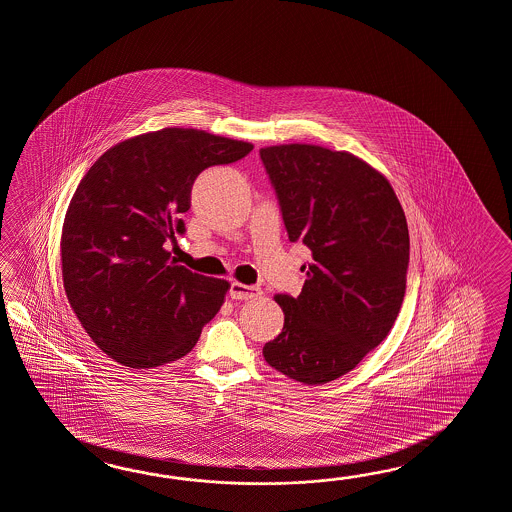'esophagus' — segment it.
Wrapping results in <instances>:
<instances>
[{
	"mask_svg": "<svg viewBox=\"0 0 512 512\" xmlns=\"http://www.w3.org/2000/svg\"><path fill=\"white\" fill-rule=\"evenodd\" d=\"M231 298L233 300L248 301L261 296V288L248 287V285H242V283H231V290H229Z\"/></svg>",
	"mask_w": 512,
	"mask_h": 512,
	"instance_id": "34e87169",
	"label": "esophagus"
}]
</instances>
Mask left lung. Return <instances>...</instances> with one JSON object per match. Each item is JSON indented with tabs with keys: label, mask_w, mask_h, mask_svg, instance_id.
Listing matches in <instances>:
<instances>
[{
	"label": "left lung",
	"mask_w": 512,
	"mask_h": 512,
	"mask_svg": "<svg viewBox=\"0 0 512 512\" xmlns=\"http://www.w3.org/2000/svg\"><path fill=\"white\" fill-rule=\"evenodd\" d=\"M288 240L312 253L300 296L277 294L283 331L262 355L303 385L348 374L398 318L409 268L405 212L387 179L346 151L262 148Z\"/></svg>",
	"instance_id": "8db88e82"
}]
</instances>
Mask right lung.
<instances>
[{"label": "right lung", "mask_w": 512, "mask_h": 512, "mask_svg": "<svg viewBox=\"0 0 512 512\" xmlns=\"http://www.w3.org/2000/svg\"><path fill=\"white\" fill-rule=\"evenodd\" d=\"M253 146L168 127L105 151L64 218L66 298L94 344L129 368L185 357L224 303L229 283L192 274L166 242L185 235L196 177L237 163Z\"/></svg>", "instance_id": "obj_1"}]
</instances>
